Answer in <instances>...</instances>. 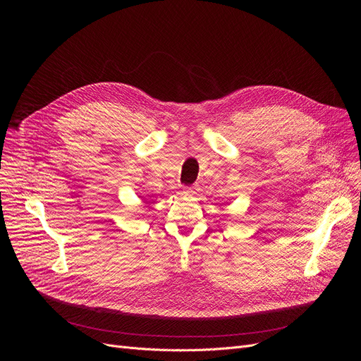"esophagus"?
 <instances>
[{"label": "esophagus", "mask_w": 361, "mask_h": 361, "mask_svg": "<svg viewBox=\"0 0 361 361\" xmlns=\"http://www.w3.org/2000/svg\"><path fill=\"white\" fill-rule=\"evenodd\" d=\"M184 192H185V194H194L195 191H194V188H192V187H187Z\"/></svg>", "instance_id": "34e87169"}]
</instances>
